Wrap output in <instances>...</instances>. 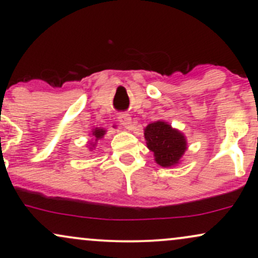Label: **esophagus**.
<instances>
[{
    "label": "esophagus",
    "instance_id": "34e87169",
    "mask_svg": "<svg viewBox=\"0 0 258 258\" xmlns=\"http://www.w3.org/2000/svg\"><path fill=\"white\" fill-rule=\"evenodd\" d=\"M117 120H119V122L125 128L130 130L132 126V121H131V116H130L128 114H125V112H122V114H120L119 116H117Z\"/></svg>",
    "mask_w": 258,
    "mask_h": 258
}]
</instances>
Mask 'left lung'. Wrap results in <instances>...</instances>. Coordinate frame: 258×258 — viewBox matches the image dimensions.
Masks as SVG:
<instances>
[{"mask_svg":"<svg viewBox=\"0 0 258 258\" xmlns=\"http://www.w3.org/2000/svg\"><path fill=\"white\" fill-rule=\"evenodd\" d=\"M147 147L154 153L156 164L172 167L180 161L186 150V139L182 132L165 121L149 123L144 130Z\"/></svg>","mask_w":258,"mask_h":258,"instance_id":"left-lung-1","label":"left lung"}]
</instances>
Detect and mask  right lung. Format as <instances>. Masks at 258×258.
I'll return each instance as SVG.
<instances>
[{"label":"right lung","instance_id":"obj_1","mask_svg":"<svg viewBox=\"0 0 258 258\" xmlns=\"http://www.w3.org/2000/svg\"><path fill=\"white\" fill-rule=\"evenodd\" d=\"M92 135H93V137H94V142H93V143H90V146H91L90 147V150H92L94 147H96L97 141H98V139L104 137L105 130L104 128H100V127H96V128H94L93 131H92Z\"/></svg>","mask_w":258,"mask_h":258}]
</instances>
